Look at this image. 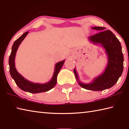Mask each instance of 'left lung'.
<instances>
[{
    "mask_svg": "<svg viewBox=\"0 0 129 129\" xmlns=\"http://www.w3.org/2000/svg\"><path fill=\"white\" fill-rule=\"evenodd\" d=\"M93 29L101 31L89 37V40L95 44H100L105 49L108 56V64L103 73L89 84L81 82L75 68L74 69L76 80L82 88L89 90L101 91L114 86L121 77L123 69V55L118 39L110 30L106 28L94 27Z\"/></svg>",
    "mask_w": 129,
    "mask_h": 129,
    "instance_id": "8db88e82",
    "label": "left lung"
}]
</instances>
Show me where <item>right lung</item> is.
<instances>
[{"mask_svg":"<svg viewBox=\"0 0 129 129\" xmlns=\"http://www.w3.org/2000/svg\"><path fill=\"white\" fill-rule=\"evenodd\" d=\"M28 32H26L24 33L20 38H18L15 41L12 47L11 53L9 57V65H10V72L11 76L14 80L15 83L19 86V88L21 90L25 91H27L30 93H39L45 92L51 89L54 88L57 82V77L60 69H61L63 64L65 62V60L56 63L54 67V71L53 75V77L49 82L44 83V84H38V83H34L25 79L21 76L15 68V56L18 49L19 45L22 42L23 40L27 35Z\"/></svg>","mask_w":129,"mask_h":129,"instance_id":"obj_1","label":"right lung"}]
</instances>
